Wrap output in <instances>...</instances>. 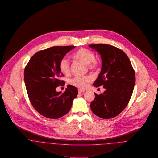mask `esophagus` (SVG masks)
Wrapping results in <instances>:
<instances>
[{
	"label": "esophagus",
	"mask_w": 158,
	"mask_h": 158,
	"mask_svg": "<svg viewBox=\"0 0 158 158\" xmlns=\"http://www.w3.org/2000/svg\"><path fill=\"white\" fill-rule=\"evenodd\" d=\"M78 93H84V90H81V89H78Z\"/></svg>",
	"instance_id": "34e87169"
}]
</instances>
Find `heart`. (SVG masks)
Wrapping results in <instances>:
<instances>
[{"instance_id":"obj_1","label":"heart","mask_w":158,"mask_h":158,"mask_svg":"<svg viewBox=\"0 0 158 158\" xmlns=\"http://www.w3.org/2000/svg\"><path fill=\"white\" fill-rule=\"evenodd\" d=\"M73 56L87 65L89 69H95L98 67V62L95 59V54L89 49L85 48H81L76 51L73 54ZM70 62L66 58L62 59L59 63V69L62 73L68 75L70 73ZM91 81L90 76H75L71 78L69 83L78 88L85 89L89 83Z\"/></svg>"}]
</instances>
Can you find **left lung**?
<instances>
[{
    "mask_svg": "<svg viewBox=\"0 0 158 158\" xmlns=\"http://www.w3.org/2000/svg\"><path fill=\"white\" fill-rule=\"evenodd\" d=\"M89 46L99 53L102 60L101 71L93 85H103L105 89L99 95L94 93L90 108L96 115L110 119L118 115L129 103L135 82V71L123 50L105 44Z\"/></svg>",
    "mask_w": 158,
    "mask_h": 158,
    "instance_id": "left-lung-1",
    "label": "left lung"
}]
</instances>
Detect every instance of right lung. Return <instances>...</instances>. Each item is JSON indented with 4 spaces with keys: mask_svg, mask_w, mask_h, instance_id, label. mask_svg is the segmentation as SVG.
Listing matches in <instances>:
<instances>
[{
    "mask_svg": "<svg viewBox=\"0 0 158 158\" xmlns=\"http://www.w3.org/2000/svg\"><path fill=\"white\" fill-rule=\"evenodd\" d=\"M75 46H53L35 53L24 69V82L30 101L43 116L58 119L69 111L78 92L68 85L64 93L56 88L65 84L59 69L60 60Z\"/></svg>",
    "mask_w": 158,
    "mask_h": 158,
    "instance_id": "1",
    "label": "right lung"
}]
</instances>
